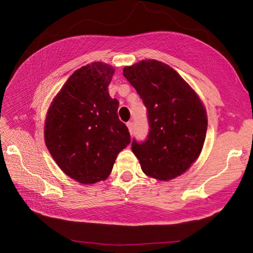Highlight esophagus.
<instances>
[{"instance_id":"1","label":"esophagus","mask_w":253,"mask_h":253,"mask_svg":"<svg viewBox=\"0 0 253 253\" xmlns=\"http://www.w3.org/2000/svg\"><path fill=\"white\" fill-rule=\"evenodd\" d=\"M126 126H127V128H128L129 134H132V133H133V122H132V121H128L127 124H126Z\"/></svg>"}]
</instances>
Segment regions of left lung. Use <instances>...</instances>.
Returning a JSON list of instances; mask_svg holds the SVG:
<instances>
[{
	"instance_id": "left-lung-1",
	"label": "left lung",
	"mask_w": 253,
	"mask_h": 253,
	"mask_svg": "<svg viewBox=\"0 0 253 253\" xmlns=\"http://www.w3.org/2000/svg\"><path fill=\"white\" fill-rule=\"evenodd\" d=\"M148 109L150 131L142 143H132L145 175L171 180L185 173L200 156L208 118L201 98L171 66L142 60L124 68Z\"/></svg>"
}]
</instances>
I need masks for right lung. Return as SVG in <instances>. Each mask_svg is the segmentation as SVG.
Listing matches in <instances>:
<instances>
[{"label": "right lung", "mask_w": 253, "mask_h": 253, "mask_svg": "<svg viewBox=\"0 0 253 253\" xmlns=\"http://www.w3.org/2000/svg\"><path fill=\"white\" fill-rule=\"evenodd\" d=\"M114 73L102 62L74 72L52 99L44 122V139L53 160L83 185L108 178L118 153L131 141L118 118L119 102L109 94Z\"/></svg>", "instance_id": "1"}]
</instances>
